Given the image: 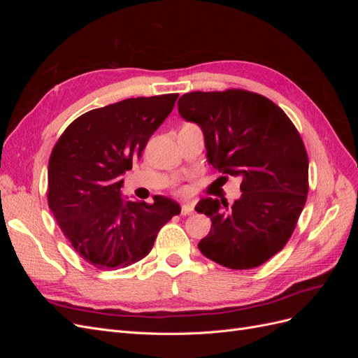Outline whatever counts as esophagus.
<instances>
[{"label":"esophagus","instance_id":"esophagus-1","mask_svg":"<svg viewBox=\"0 0 358 358\" xmlns=\"http://www.w3.org/2000/svg\"><path fill=\"white\" fill-rule=\"evenodd\" d=\"M194 212V208H192V204H183L182 206V209H180V213L183 215V216H187V215H191Z\"/></svg>","mask_w":358,"mask_h":358}]
</instances>
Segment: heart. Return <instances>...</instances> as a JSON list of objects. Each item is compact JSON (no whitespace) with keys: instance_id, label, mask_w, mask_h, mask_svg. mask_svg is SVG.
<instances>
[{"instance_id":"obj_1","label":"heart","mask_w":358,"mask_h":358,"mask_svg":"<svg viewBox=\"0 0 358 358\" xmlns=\"http://www.w3.org/2000/svg\"><path fill=\"white\" fill-rule=\"evenodd\" d=\"M180 191H182V189H180Z\"/></svg>"}]
</instances>
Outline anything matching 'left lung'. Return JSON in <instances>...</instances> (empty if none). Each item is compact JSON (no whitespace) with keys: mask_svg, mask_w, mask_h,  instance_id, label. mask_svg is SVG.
I'll use <instances>...</instances> for the list:
<instances>
[{"mask_svg":"<svg viewBox=\"0 0 358 358\" xmlns=\"http://www.w3.org/2000/svg\"><path fill=\"white\" fill-rule=\"evenodd\" d=\"M178 107L203 129L221 178H242L233 206L209 197L196 206L212 221L199 249L229 268L262 266L287 245L308 199L309 159L297 128L272 100L246 90L188 92Z\"/></svg>","mask_w":358,"mask_h":358,"instance_id":"left-lung-1","label":"left lung"}]
</instances>
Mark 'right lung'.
Instances as JSON below:
<instances>
[{"label":"right lung","mask_w":358,"mask_h":358,"mask_svg":"<svg viewBox=\"0 0 358 358\" xmlns=\"http://www.w3.org/2000/svg\"><path fill=\"white\" fill-rule=\"evenodd\" d=\"M178 96H137L86 112L52 149L49 209L74 251L96 268L116 270L142 259L161 227L180 213L176 201L162 196L154 203L121 199V175L142 157Z\"/></svg>","instance_id":"1"}]
</instances>
